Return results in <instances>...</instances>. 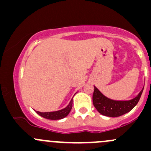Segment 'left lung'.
Returning <instances> with one entry per match:
<instances>
[{"instance_id": "left-lung-1", "label": "left lung", "mask_w": 151, "mask_h": 151, "mask_svg": "<svg viewBox=\"0 0 151 151\" xmlns=\"http://www.w3.org/2000/svg\"><path fill=\"white\" fill-rule=\"evenodd\" d=\"M143 88L134 99L128 101H116L109 99L94 86L93 104L97 111L104 116L116 117L129 112L138 103Z\"/></svg>"}]
</instances>
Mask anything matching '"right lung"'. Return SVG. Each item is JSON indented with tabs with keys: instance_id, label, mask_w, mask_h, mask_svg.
<instances>
[{
	"instance_id": "add662e5",
	"label": "right lung",
	"mask_w": 151,
	"mask_h": 151,
	"mask_svg": "<svg viewBox=\"0 0 151 151\" xmlns=\"http://www.w3.org/2000/svg\"><path fill=\"white\" fill-rule=\"evenodd\" d=\"M72 106L73 99L70 100L68 105L65 108L60 110H58V111H50V112H40V111H36V110H35V111H36L39 115H40V116H42V117L45 118V119H52V120H57V119H60L65 117V116H67L70 113V111L71 109H72Z\"/></svg>"
}]
</instances>
